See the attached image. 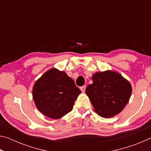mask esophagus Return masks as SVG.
<instances>
[{
  "mask_svg": "<svg viewBox=\"0 0 151 151\" xmlns=\"http://www.w3.org/2000/svg\"><path fill=\"white\" fill-rule=\"evenodd\" d=\"M80 89L81 90V91L83 92V93H84V92L85 91V89H86V86H81V87H80Z\"/></svg>",
  "mask_w": 151,
  "mask_h": 151,
  "instance_id": "esophagus-1",
  "label": "esophagus"
}]
</instances>
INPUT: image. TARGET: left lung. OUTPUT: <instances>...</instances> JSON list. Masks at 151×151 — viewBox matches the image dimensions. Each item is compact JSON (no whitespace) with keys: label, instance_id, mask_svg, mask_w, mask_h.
<instances>
[{"label":"left lung","instance_id":"8db88e82","mask_svg":"<svg viewBox=\"0 0 151 151\" xmlns=\"http://www.w3.org/2000/svg\"><path fill=\"white\" fill-rule=\"evenodd\" d=\"M92 80L93 83L86 88L85 93L94 111L106 119L120 113L131 97V83L121 74L110 70L94 73Z\"/></svg>","mask_w":151,"mask_h":151}]
</instances>
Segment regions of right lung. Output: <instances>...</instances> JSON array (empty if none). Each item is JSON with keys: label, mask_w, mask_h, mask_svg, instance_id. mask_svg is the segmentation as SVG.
<instances>
[{"label": "right lung", "mask_w": 151, "mask_h": 151, "mask_svg": "<svg viewBox=\"0 0 151 151\" xmlns=\"http://www.w3.org/2000/svg\"><path fill=\"white\" fill-rule=\"evenodd\" d=\"M81 91L64 71L52 68L36 81L32 98L38 110L52 119L62 118L72 111Z\"/></svg>", "instance_id": "1"}]
</instances>
